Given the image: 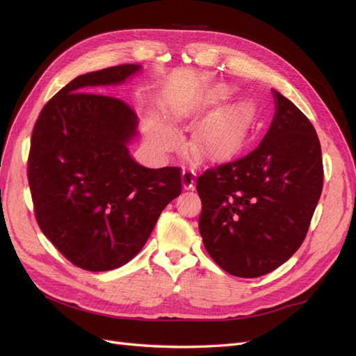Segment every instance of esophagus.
<instances>
[{"mask_svg": "<svg viewBox=\"0 0 356 356\" xmlns=\"http://www.w3.org/2000/svg\"><path fill=\"white\" fill-rule=\"evenodd\" d=\"M196 181V172L193 169H184L182 170V187L186 190H193Z\"/></svg>", "mask_w": 356, "mask_h": 356, "instance_id": "34e87169", "label": "esophagus"}]
</instances>
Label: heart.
<instances>
[{
  "mask_svg": "<svg viewBox=\"0 0 356 356\" xmlns=\"http://www.w3.org/2000/svg\"><path fill=\"white\" fill-rule=\"evenodd\" d=\"M233 95L229 86H217L204 98L191 106H179L174 115L177 120L209 117L204 120L191 139V153L203 161L221 163L238 157L246 148L257 118V108L251 101H241L220 111V106ZM156 141L160 147L170 148L177 144V135L172 129L152 118L149 122Z\"/></svg>",
  "mask_w": 356,
  "mask_h": 356,
  "instance_id": "heart-1",
  "label": "heart"
}]
</instances>
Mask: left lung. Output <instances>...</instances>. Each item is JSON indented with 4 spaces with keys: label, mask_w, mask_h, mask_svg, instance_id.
Here are the masks:
<instances>
[{
    "label": "left lung",
    "mask_w": 356,
    "mask_h": 356,
    "mask_svg": "<svg viewBox=\"0 0 356 356\" xmlns=\"http://www.w3.org/2000/svg\"><path fill=\"white\" fill-rule=\"evenodd\" d=\"M273 122L254 152L197 178L199 232L212 260L239 277L284 264L303 243L324 166L314 124L273 90Z\"/></svg>",
    "instance_id": "1"
}]
</instances>
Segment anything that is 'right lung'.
<instances>
[{"instance_id":"1","label":"right lung","mask_w":356,"mask_h":356,"mask_svg":"<svg viewBox=\"0 0 356 356\" xmlns=\"http://www.w3.org/2000/svg\"><path fill=\"white\" fill-rule=\"evenodd\" d=\"M139 70L126 63L79 75L42 106L31 136L37 222L67 260L89 272L131 261L182 188L179 168L148 169L129 154L138 124L131 106L93 93Z\"/></svg>"}]
</instances>
